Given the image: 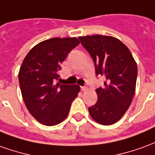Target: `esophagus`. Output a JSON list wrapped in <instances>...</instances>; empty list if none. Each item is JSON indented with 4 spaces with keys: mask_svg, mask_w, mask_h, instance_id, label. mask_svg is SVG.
<instances>
[{
    "mask_svg": "<svg viewBox=\"0 0 155 155\" xmlns=\"http://www.w3.org/2000/svg\"><path fill=\"white\" fill-rule=\"evenodd\" d=\"M81 91H86L88 90L86 86H81Z\"/></svg>",
    "mask_w": 155,
    "mask_h": 155,
    "instance_id": "34e87169",
    "label": "esophagus"
}]
</instances>
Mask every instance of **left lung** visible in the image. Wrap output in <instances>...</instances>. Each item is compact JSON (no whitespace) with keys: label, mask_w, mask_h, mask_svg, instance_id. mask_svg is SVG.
Here are the masks:
<instances>
[{"label":"left lung","mask_w":155,"mask_h":155,"mask_svg":"<svg viewBox=\"0 0 155 155\" xmlns=\"http://www.w3.org/2000/svg\"><path fill=\"white\" fill-rule=\"evenodd\" d=\"M81 44L93 59L96 75L106 79L98 88L96 103L88 108L96 123L111 125L122 118L133 101L138 67L130 50L114 37H80Z\"/></svg>","instance_id":"obj_1"}]
</instances>
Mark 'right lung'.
Masks as SVG:
<instances>
[{
    "label": "right lung",
    "mask_w": 155,
    "mask_h": 155,
    "mask_svg": "<svg viewBox=\"0 0 155 155\" xmlns=\"http://www.w3.org/2000/svg\"><path fill=\"white\" fill-rule=\"evenodd\" d=\"M80 44L76 38H54L35 45L22 61L18 80L23 101L40 123L54 126L62 123L78 96L77 85L55 84L60 64Z\"/></svg>",
    "instance_id": "add662e5"
}]
</instances>
